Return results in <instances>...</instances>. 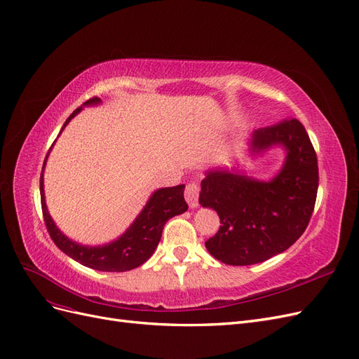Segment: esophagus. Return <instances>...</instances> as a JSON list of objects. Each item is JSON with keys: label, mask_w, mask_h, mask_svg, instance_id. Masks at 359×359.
Returning a JSON list of instances; mask_svg holds the SVG:
<instances>
[{"label": "esophagus", "mask_w": 359, "mask_h": 359, "mask_svg": "<svg viewBox=\"0 0 359 359\" xmlns=\"http://www.w3.org/2000/svg\"><path fill=\"white\" fill-rule=\"evenodd\" d=\"M184 196H186L187 203L190 208H198L199 205V184L196 181H191L186 186V191H184Z\"/></svg>", "instance_id": "34e87169"}]
</instances>
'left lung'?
<instances>
[{
	"label": "left lung",
	"instance_id": "8db88e82",
	"mask_svg": "<svg viewBox=\"0 0 359 359\" xmlns=\"http://www.w3.org/2000/svg\"><path fill=\"white\" fill-rule=\"evenodd\" d=\"M283 147V168L269 181L238 170H206L199 203L220 217V229L205 243L211 256L226 265L265 262L283 253L306 231L316 203L318 157L298 119L257 128L250 140L252 154Z\"/></svg>",
	"mask_w": 359,
	"mask_h": 359
}]
</instances>
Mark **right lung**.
Returning a JSON list of instances; mask_svg holds the SVG:
<instances>
[{
	"label": "right lung",
	"mask_w": 359,
	"mask_h": 359,
	"mask_svg": "<svg viewBox=\"0 0 359 359\" xmlns=\"http://www.w3.org/2000/svg\"><path fill=\"white\" fill-rule=\"evenodd\" d=\"M102 100L99 97L86 100L83 106L99 104ZM82 111V106L78 107L64 123L61 132L66 127L73 116ZM60 132V133H61ZM48 156L43 163L45 169ZM184 184L175 187L158 189L151 194L149 201L144 206V210L136 217L132 226L111 244L88 247L74 243L64 235L57 224L53 223L52 217L49 215L45 190H43V172L40 177V198H41V211L43 219H45L46 229L52 238V241L61 250V252L74 259L76 262L82 264L97 271H107V273H124L133 268H137L153 256L154 250L158 245L161 238L163 227L172 217L186 212L189 205L184 201Z\"/></svg>",
	"instance_id": "obj_1"
}]
</instances>
